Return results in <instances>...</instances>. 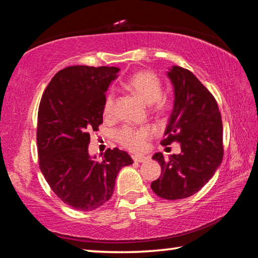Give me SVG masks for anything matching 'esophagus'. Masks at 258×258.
<instances>
[{
    "mask_svg": "<svg viewBox=\"0 0 258 258\" xmlns=\"http://www.w3.org/2000/svg\"><path fill=\"white\" fill-rule=\"evenodd\" d=\"M148 159V157L146 156H133V160L137 161V163H143Z\"/></svg>",
    "mask_w": 258,
    "mask_h": 258,
    "instance_id": "34e87169",
    "label": "esophagus"
}]
</instances>
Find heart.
<instances>
[{"mask_svg": "<svg viewBox=\"0 0 258 258\" xmlns=\"http://www.w3.org/2000/svg\"><path fill=\"white\" fill-rule=\"evenodd\" d=\"M127 89L139 97L142 101L151 104L152 109L157 112L164 111L167 108V100L161 97L160 78L154 72L141 71L133 74L126 82ZM115 93L107 94L103 103V113L110 116L115 107ZM151 137V131L148 127H133V126H124L117 133V139L121 146L131 151L139 152L145 149L147 140Z\"/></svg>", "mask_w": 258, "mask_h": 258, "instance_id": "1", "label": "heart"}]
</instances>
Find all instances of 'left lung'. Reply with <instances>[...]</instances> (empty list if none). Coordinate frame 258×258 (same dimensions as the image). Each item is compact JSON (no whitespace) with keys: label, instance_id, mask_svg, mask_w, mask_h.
<instances>
[{"label":"left lung","instance_id":"1","mask_svg":"<svg viewBox=\"0 0 258 258\" xmlns=\"http://www.w3.org/2000/svg\"><path fill=\"white\" fill-rule=\"evenodd\" d=\"M167 76L174 87V107L161 146L181 145V154L165 161L157 152L152 158L161 175L151 183L160 198L183 199L198 192L211 180L223 158V126L213 94L187 69L173 66Z\"/></svg>","mask_w":258,"mask_h":258}]
</instances>
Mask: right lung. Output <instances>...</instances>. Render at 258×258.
I'll return each mask as SVG.
<instances>
[{"mask_svg": "<svg viewBox=\"0 0 258 258\" xmlns=\"http://www.w3.org/2000/svg\"><path fill=\"white\" fill-rule=\"evenodd\" d=\"M119 68L72 66L55 74L42 95L37 117L40 168L52 191L77 211H93L111 198L117 174L133 164L127 152L89 155L90 133L103 121V103Z\"/></svg>", "mask_w": 258, "mask_h": 258, "instance_id": "obj_1", "label": "right lung"}]
</instances>
